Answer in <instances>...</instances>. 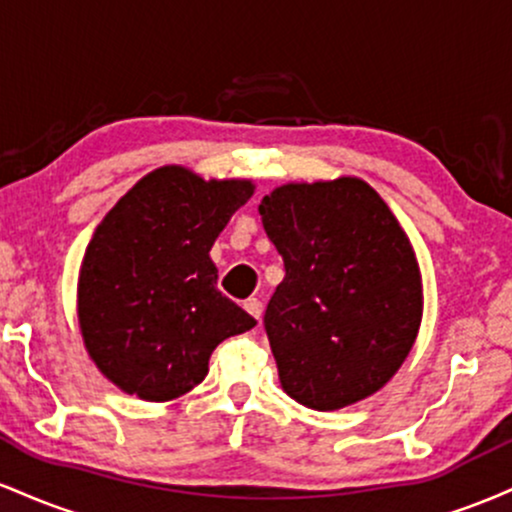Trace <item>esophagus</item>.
Wrapping results in <instances>:
<instances>
[{
  "label": "esophagus",
  "instance_id": "obj_1",
  "mask_svg": "<svg viewBox=\"0 0 512 512\" xmlns=\"http://www.w3.org/2000/svg\"><path fill=\"white\" fill-rule=\"evenodd\" d=\"M245 310H248V313L255 317L257 322H260V317H262V301H260V298H248V301H245Z\"/></svg>",
  "mask_w": 512,
  "mask_h": 512
}]
</instances>
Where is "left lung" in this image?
Segmentation results:
<instances>
[{"label": "left lung", "mask_w": 512, "mask_h": 512, "mask_svg": "<svg viewBox=\"0 0 512 512\" xmlns=\"http://www.w3.org/2000/svg\"><path fill=\"white\" fill-rule=\"evenodd\" d=\"M260 216L286 267L264 315L281 390L317 411L375 395L424 317L419 260L397 216L356 175L274 187Z\"/></svg>", "instance_id": "8db88e82"}]
</instances>
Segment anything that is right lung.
Returning a JSON list of instances; mask_svg holds the SVG:
<instances>
[{
    "label": "right lung",
    "instance_id": "add662e5",
    "mask_svg": "<svg viewBox=\"0 0 512 512\" xmlns=\"http://www.w3.org/2000/svg\"><path fill=\"white\" fill-rule=\"evenodd\" d=\"M255 192L185 166L144 175L98 223L76 284L84 346L110 383L170 402L204 380L211 351L257 325L216 289L209 250Z\"/></svg>",
    "mask_w": 512,
    "mask_h": 512
}]
</instances>
